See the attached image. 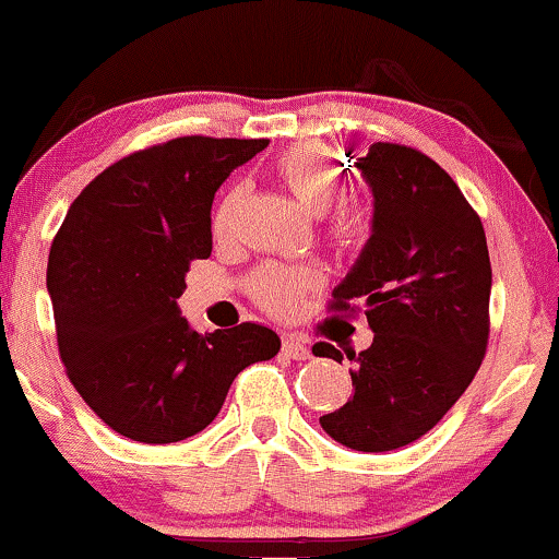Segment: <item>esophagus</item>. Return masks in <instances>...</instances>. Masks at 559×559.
<instances>
[{"mask_svg": "<svg viewBox=\"0 0 559 559\" xmlns=\"http://www.w3.org/2000/svg\"><path fill=\"white\" fill-rule=\"evenodd\" d=\"M282 350H285L287 356H290V359H309L311 356V350H309V346H306L304 341H300V337H296V335H285L282 337Z\"/></svg>", "mask_w": 559, "mask_h": 559, "instance_id": "1", "label": "esophagus"}]
</instances>
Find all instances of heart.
Wrapping results in <instances>:
<instances>
[{"label": "heart", "instance_id": "1", "mask_svg": "<svg viewBox=\"0 0 559 559\" xmlns=\"http://www.w3.org/2000/svg\"><path fill=\"white\" fill-rule=\"evenodd\" d=\"M274 174H277L280 185L296 198V203L311 216H324L332 205L337 203L346 190L341 168L335 160L324 153L322 147L313 144H298V147L287 150L274 163ZM242 192L231 190L227 198L218 203L213 213V231L218 237L229 235L235 227L237 211H240ZM367 213L356 203H341L330 216L328 235L335 246L354 248L359 246L367 235ZM319 285L317 272L311 266H282V263H269L259 269L250 282V290L263 309L274 313H293L298 309L300 298Z\"/></svg>", "mask_w": 559, "mask_h": 559}]
</instances>
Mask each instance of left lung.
<instances>
[{
  "label": "left lung",
  "instance_id": "left-lung-1",
  "mask_svg": "<svg viewBox=\"0 0 559 559\" xmlns=\"http://www.w3.org/2000/svg\"><path fill=\"white\" fill-rule=\"evenodd\" d=\"M356 168L372 192V235L332 309L359 300L374 337L348 356L354 396L319 425L348 449L393 451L425 436L478 372L491 261L478 213L428 155L374 142ZM313 350L343 359L330 343Z\"/></svg>",
  "mask_w": 559,
  "mask_h": 559
}]
</instances>
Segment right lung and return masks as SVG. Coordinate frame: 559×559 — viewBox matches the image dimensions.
Listing matches in <instances>:
<instances>
[{
    "instance_id": "obj_1",
    "label": "right lung",
    "mask_w": 559,
    "mask_h": 559,
    "mask_svg": "<svg viewBox=\"0 0 559 559\" xmlns=\"http://www.w3.org/2000/svg\"><path fill=\"white\" fill-rule=\"evenodd\" d=\"M269 140L179 136L112 163L73 200L49 248L60 359L108 428L177 443L209 428L231 380L277 356L255 322L198 332L177 298L190 261L211 255L222 181Z\"/></svg>"
}]
</instances>
